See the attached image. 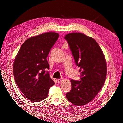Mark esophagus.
Returning a JSON list of instances; mask_svg holds the SVG:
<instances>
[{
  "label": "esophagus",
  "instance_id": "esophagus-1",
  "mask_svg": "<svg viewBox=\"0 0 123 123\" xmlns=\"http://www.w3.org/2000/svg\"><path fill=\"white\" fill-rule=\"evenodd\" d=\"M57 80L58 81V83H61L62 81V79H57Z\"/></svg>",
  "mask_w": 123,
  "mask_h": 123
}]
</instances>
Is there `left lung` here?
I'll return each instance as SVG.
<instances>
[{
    "mask_svg": "<svg viewBox=\"0 0 123 123\" xmlns=\"http://www.w3.org/2000/svg\"><path fill=\"white\" fill-rule=\"evenodd\" d=\"M64 38L80 72V81L71 80L72 88L66 98L74 105L83 106L91 102L103 87L107 75L106 61L93 38L80 33H69Z\"/></svg>",
    "mask_w": 123,
    "mask_h": 123,
    "instance_id": "obj_1",
    "label": "left lung"
}]
</instances>
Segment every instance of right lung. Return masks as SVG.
<instances>
[{
  "label": "right lung",
  "mask_w": 123,
  "mask_h": 123,
  "mask_svg": "<svg viewBox=\"0 0 123 123\" xmlns=\"http://www.w3.org/2000/svg\"><path fill=\"white\" fill-rule=\"evenodd\" d=\"M57 33L48 32L29 38L22 44L15 59V81L29 100L38 102L45 99L54 85L50 77L47 57L58 38Z\"/></svg>",
  "instance_id": "add662e5"
}]
</instances>
